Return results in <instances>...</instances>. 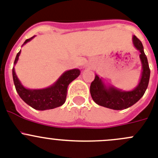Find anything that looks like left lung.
Returning <instances> with one entry per match:
<instances>
[{
  "label": "left lung",
  "mask_w": 158,
  "mask_h": 158,
  "mask_svg": "<svg viewBox=\"0 0 158 158\" xmlns=\"http://www.w3.org/2000/svg\"><path fill=\"white\" fill-rule=\"evenodd\" d=\"M134 46L140 52V60L142 63V76L138 86L131 91H123L114 86H107L98 75L91 82L89 91L95 103L103 107L115 110L127 109L135 104L146 92L150 80V70L148 60L143 50L141 41L136 36H133Z\"/></svg>",
  "instance_id": "8db88e82"
}]
</instances>
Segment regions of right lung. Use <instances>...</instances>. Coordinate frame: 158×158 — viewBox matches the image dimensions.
I'll return each instance as SVG.
<instances>
[{"label":"right lung","mask_w":158,"mask_h":158,"mask_svg":"<svg viewBox=\"0 0 158 158\" xmlns=\"http://www.w3.org/2000/svg\"><path fill=\"white\" fill-rule=\"evenodd\" d=\"M34 37L35 36L27 39L23 45L30 42ZM19 54L20 51L15 56L14 64H15L18 61ZM79 75V69H76L66 71L52 86L45 89H27L21 84L20 81L19 80L15 72V69H12V77L17 93L23 100V102L37 110H47L61 106L66 101L68 86Z\"/></svg>","instance_id":"obj_1"}]
</instances>
